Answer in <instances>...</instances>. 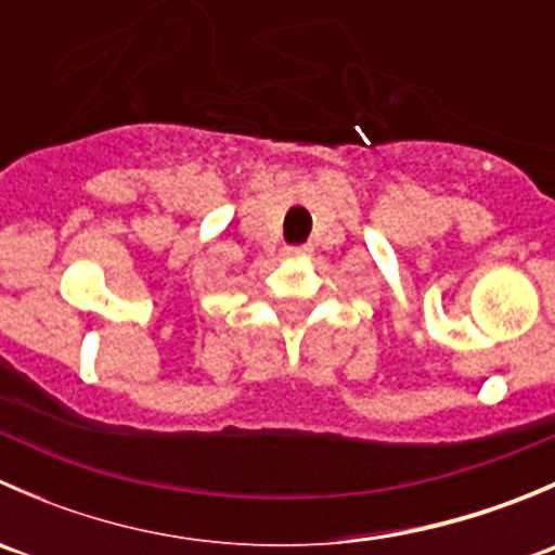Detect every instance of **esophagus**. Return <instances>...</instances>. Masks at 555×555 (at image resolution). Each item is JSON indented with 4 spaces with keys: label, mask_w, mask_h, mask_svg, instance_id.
Listing matches in <instances>:
<instances>
[{
    "label": "esophagus",
    "mask_w": 555,
    "mask_h": 555,
    "mask_svg": "<svg viewBox=\"0 0 555 555\" xmlns=\"http://www.w3.org/2000/svg\"><path fill=\"white\" fill-rule=\"evenodd\" d=\"M289 257H306L311 255V244H298V246H287Z\"/></svg>",
    "instance_id": "obj_1"
}]
</instances>
